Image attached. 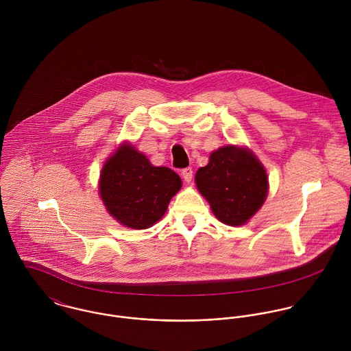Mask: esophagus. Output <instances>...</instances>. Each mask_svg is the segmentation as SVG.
<instances>
[{
	"label": "esophagus",
	"instance_id": "1",
	"mask_svg": "<svg viewBox=\"0 0 351 351\" xmlns=\"http://www.w3.org/2000/svg\"><path fill=\"white\" fill-rule=\"evenodd\" d=\"M181 174H182V178H184L188 184L192 182V178H193V169H192V167L184 169V170L181 171Z\"/></svg>",
	"mask_w": 351,
	"mask_h": 351
}]
</instances>
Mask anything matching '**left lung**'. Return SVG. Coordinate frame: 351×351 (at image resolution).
<instances>
[{
    "label": "left lung",
    "mask_w": 351,
    "mask_h": 351,
    "mask_svg": "<svg viewBox=\"0 0 351 351\" xmlns=\"http://www.w3.org/2000/svg\"><path fill=\"white\" fill-rule=\"evenodd\" d=\"M195 180L213 215L228 226L246 224L262 206L269 191L263 165L252 151L238 146L213 151Z\"/></svg>",
    "instance_id": "1"
}]
</instances>
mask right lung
I'll list each match as a JSON object with an SVG mask.
<instances>
[{"mask_svg":"<svg viewBox=\"0 0 351 351\" xmlns=\"http://www.w3.org/2000/svg\"><path fill=\"white\" fill-rule=\"evenodd\" d=\"M181 186L176 171L152 166L145 154L124 142L104 163L99 191L114 220L134 230H145L160 220Z\"/></svg>","mask_w":351,"mask_h":351,"instance_id":"right-lung-1","label":"right lung"}]
</instances>
